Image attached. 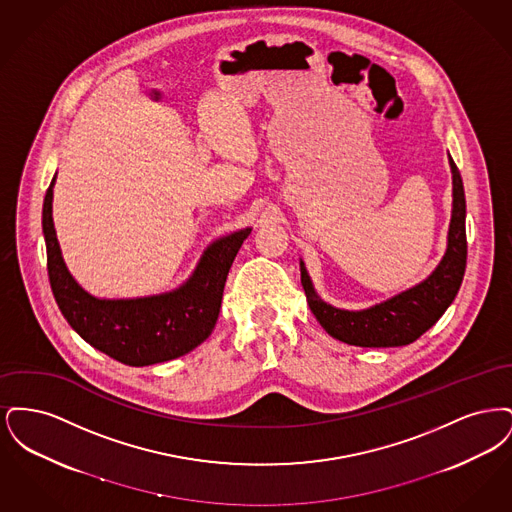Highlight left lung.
Segmentation results:
<instances>
[{
    "label": "left lung",
    "mask_w": 512,
    "mask_h": 512,
    "mask_svg": "<svg viewBox=\"0 0 512 512\" xmlns=\"http://www.w3.org/2000/svg\"><path fill=\"white\" fill-rule=\"evenodd\" d=\"M449 165L453 172V211L447 234V251L424 282L365 311H345L318 297L301 261V284L307 303L320 326L332 338L357 347L409 345L432 328L453 303L463 284L466 268V201L461 172L451 157Z\"/></svg>",
    "instance_id": "8db88e82"
}]
</instances>
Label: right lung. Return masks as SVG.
<instances>
[{"instance_id": "obj_1", "label": "right lung", "mask_w": 512, "mask_h": 512, "mask_svg": "<svg viewBox=\"0 0 512 512\" xmlns=\"http://www.w3.org/2000/svg\"><path fill=\"white\" fill-rule=\"evenodd\" d=\"M53 184L42 209L53 297L74 332L122 365L165 363L207 340L219 318L228 270L251 228L209 245L194 274L176 290L136 299H99L78 286L61 257L51 219Z\"/></svg>"}]
</instances>
